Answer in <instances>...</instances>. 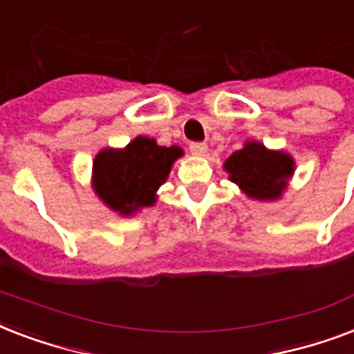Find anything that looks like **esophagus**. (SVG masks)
Listing matches in <instances>:
<instances>
[{"mask_svg":"<svg viewBox=\"0 0 354 354\" xmlns=\"http://www.w3.org/2000/svg\"><path fill=\"white\" fill-rule=\"evenodd\" d=\"M189 150H191L194 156H205V154H207V145H205V143H191V145H189Z\"/></svg>","mask_w":354,"mask_h":354,"instance_id":"obj_1","label":"esophagus"}]
</instances>
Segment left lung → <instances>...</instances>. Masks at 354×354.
Masks as SVG:
<instances>
[{
  "instance_id": "8db88e82",
  "label": "left lung",
  "mask_w": 354,
  "mask_h": 354,
  "mask_svg": "<svg viewBox=\"0 0 354 354\" xmlns=\"http://www.w3.org/2000/svg\"><path fill=\"white\" fill-rule=\"evenodd\" d=\"M230 180L253 200L272 202L283 194L294 174V160L283 150H268L259 141H246L224 163Z\"/></svg>"
}]
</instances>
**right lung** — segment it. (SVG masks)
Segmentation results:
<instances>
[{
  "mask_svg": "<svg viewBox=\"0 0 354 354\" xmlns=\"http://www.w3.org/2000/svg\"><path fill=\"white\" fill-rule=\"evenodd\" d=\"M183 156L176 145L160 147L138 136L124 149H104L93 160V189L112 211L122 216L154 205L156 191L165 183L172 163Z\"/></svg>",
  "mask_w": 354,
  "mask_h": 354,
  "instance_id": "right-lung-1",
  "label": "right lung"
}]
</instances>
